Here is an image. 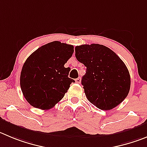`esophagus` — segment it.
Instances as JSON below:
<instances>
[{
    "mask_svg": "<svg viewBox=\"0 0 147 147\" xmlns=\"http://www.w3.org/2000/svg\"><path fill=\"white\" fill-rule=\"evenodd\" d=\"M81 82V78H78L77 79H75V83H80Z\"/></svg>",
    "mask_w": 147,
    "mask_h": 147,
    "instance_id": "esophagus-1",
    "label": "esophagus"
}]
</instances>
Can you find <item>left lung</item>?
<instances>
[{"mask_svg": "<svg viewBox=\"0 0 147 147\" xmlns=\"http://www.w3.org/2000/svg\"><path fill=\"white\" fill-rule=\"evenodd\" d=\"M75 57L86 67L81 83L94 106L110 110L127 97L131 87L129 72L113 51L103 45H81L75 47Z\"/></svg>", "mask_w": 147, "mask_h": 147, "instance_id": "left-lung-1", "label": "left lung"}]
</instances>
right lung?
<instances>
[{
  "mask_svg": "<svg viewBox=\"0 0 147 147\" xmlns=\"http://www.w3.org/2000/svg\"><path fill=\"white\" fill-rule=\"evenodd\" d=\"M74 46L59 41L42 46L27 59L20 75L22 91L30 105L49 109L62 99L69 86L70 68L64 67Z\"/></svg>",
  "mask_w": 147,
  "mask_h": 147,
  "instance_id": "1",
  "label": "right lung"
}]
</instances>
